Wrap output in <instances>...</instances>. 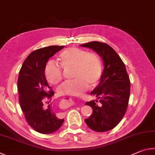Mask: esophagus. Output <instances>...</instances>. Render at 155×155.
Returning a JSON list of instances; mask_svg holds the SVG:
<instances>
[{"mask_svg": "<svg viewBox=\"0 0 155 155\" xmlns=\"http://www.w3.org/2000/svg\"><path fill=\"white\" fill-rule=\"evenodd\" d=\"M64 101H65V100H64Z\"/></svg>", "mask_w": 155, "mask_h": 155, "instance_id": "obj_1", "label": "esophagus"}]
</instances>
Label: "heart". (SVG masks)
I'll return each instance as SVG.
<instances>
[{
    "label": "heart",
    "instance_id": "b5f03b06",
    "mask_svg": "<svg viewBox=\"0 0 155 155\" xmlns=\"http://www.w3.org/2000/svg\"><path fill=\"white\" fill-rule=\"evenodd\" d=\"M62 67H73V80L64 82L58 88V94L62 96H79L87 90L88 84L96 86L101 79L103 67L99 57L82 49L71 47L65 49L59 54ZM45 75L49 82L56 84L62 79L61 68L56 62H48L45 66Z\"/></svg>",
    "mask_w": 155,
    "mask_h": 155
}]
</instances>
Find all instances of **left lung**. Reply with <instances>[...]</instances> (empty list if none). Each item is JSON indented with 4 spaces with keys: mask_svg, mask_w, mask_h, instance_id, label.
I'll use <instances>...</instances> for the list:
<instances>
[{
    "mask_svg": "<svg viewBox=\"0 0 155 155\" xmlns=\"http://www.w3.org/2000/svg\"><path fill=\"white\" fill-rule=\"evenodd\" d=\"M82 47L91 48L101 57L104 69L99 84L91 92L98 101L86 102L93 109L90 117L85 119L89 128L105 132L118 125L126 113L130 96V80L125 65L114 49L105 43L92 41Z\"/></svg>",
    "mask_w": 155,
    "mask_h": 155,
    "instance_id": "1",
    "label": "left lung"
}]
</instances>
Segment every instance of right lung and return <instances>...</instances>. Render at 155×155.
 <instances>
[{"mask_svg": "<svg viewBox=\"0 0 155 155\" xmlns=\"http://www.w3.org/2000/svg\"><path fill=\"white\" fill-rule=\"evenodd\" d=\"M63 48L52 45L33 51L19 73L18 87L21 111L29 125L40 134H52L64 123V119L59 118L54 112L52 104L44 105L45 99H51L54 94L45 78L46 63Z\"/></svg>", "mask_w": 155, "mask_h": 155, "instance_id": "obj_1", "label": "right lung"}]
</instances>
